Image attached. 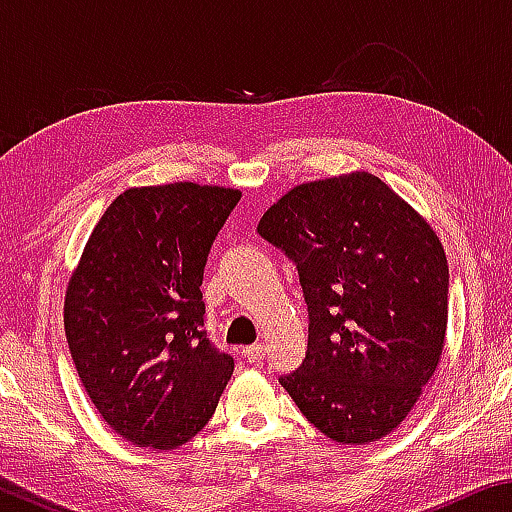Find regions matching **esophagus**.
<instances>
[{
	"instance_id": "esophagus-1",
	"label": "esophagus",
	"mask_w": 512,
	"mask_h": 512,
	"mask_svg": "<svg viewBox=\"0 0 512 512\" xmlns=\"http://www.w3.org/2000/svg\"><path fill=\"white\" fill-rule=\"evenodd\" d=\"M244 357L250 361V363H259L264 357H266V345L264 343H255V345H248V348L244 350Z\"/></svg>"
}]
</instances>
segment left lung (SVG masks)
I'll use <instances>...</instances> for the list:
<instances>
[{"label":"left lung","instance_id":"8db88e82","mask_svg":"<svg viewBox=\"0 0 512 512\" xmlns=\"http://www.w3.org/2000/svg\"><path fill=\"white\" fill-rule=\"evenodd\" d=\"M257 232L296 264L309 314L305 361L280 384L336 443L391 433L443 352L449 268L436 232L368 171L293 187Z\"/></svg>","mask_w":512,"mask_h":512}]
</instances>
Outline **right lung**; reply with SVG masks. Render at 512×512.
I'll list each match as a JSON object with an SVG mask.
<instances>
[{"label": "right lung", "mask_w": 512, "mask_h": 512, "mask_svg": "<svg viewBox=\"0 0 512 512\" xmlns=\"http://www.w3.org/2000/svg\"><path fill=\"white\" fill-rule=\"evenodd\" d=\"M237 189H126L92 230L65 296L74 366L101 418L149 449L185 445L216 411L235 359L207 339V255Z\"/></svg>", "instance_id": "1"}]
</instances>
